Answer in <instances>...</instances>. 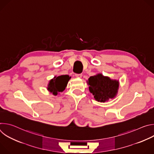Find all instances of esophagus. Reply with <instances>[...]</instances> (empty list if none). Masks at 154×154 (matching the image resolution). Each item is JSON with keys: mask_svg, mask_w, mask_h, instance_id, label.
I'll return each mask as SVG.
<instances>
[{"mask_svg": "<svg viewBox=\"0 0 154 154\" xmlns=\"http://www.w3.org/2000/svg\"><path fill=\"white\" fill-rule=\"evenodd\" d=\"M75 77H77V78H82V74H75Z\"/></svg>", "mask_w": 154, "mask_h": 154, "instance_id": "1", "label": "esophagus"}]
</instances>
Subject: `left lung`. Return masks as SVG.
Listing matches in <instances>:
<instances>
[{
    "label": "left lung",
    "mask_w": 154,
    "mask_h": 154,
    "mask_svg": "<svg viewBox=\"0 0 154 154\" xmlns=\"http://www.w3.org/2000/svg\"><path fill=\"white\" fill-rule=\"evenodd\" d=\"M87 84L94 99L100 102H105L116 96L119 82L118 80L112 79L99 73L90 77L87 80Z\"/></svg>",
    "instance_id": "1"
}]
</instances>
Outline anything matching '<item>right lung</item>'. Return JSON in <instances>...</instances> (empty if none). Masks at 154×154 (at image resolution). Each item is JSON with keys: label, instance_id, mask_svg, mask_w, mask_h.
Returning <instances> with one entry per match:
<instances>
[{"label": "right lung", "instance_id": "right-lung-1", "mask_svg": "<svg viewBox=\"0 0 154 154\" xmlns=\"http://www.w3.org/2000/svg\"><path fill=\"white\" fill-rule=\"evenodd\" d=\"M71 78V77H69L68 75L55 76L53 79L49 80L47 90L49 92L52 93L53 95L57 96L66 89Z\"/></svg>", "mask_w": 154, "mask_h": 154}]
</instances>
